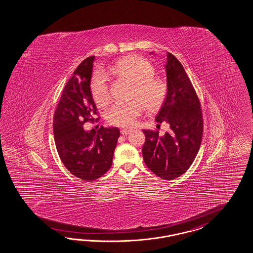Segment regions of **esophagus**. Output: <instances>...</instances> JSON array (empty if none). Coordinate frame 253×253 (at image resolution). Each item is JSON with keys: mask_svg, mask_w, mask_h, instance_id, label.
<instances>
[{"mask_svg": "<svg viewBox=\"0 0 253 253\" xmlns=\"http://www.w3.org/2000/svg\"><path fill=\"white\" fill-rule=\"evenodd\" d=\"M121 132L123 135H128L130 132V129H122Z\"/></svg>", "mask_w": 253, "mask_h": 253, "instance_id": "34e87169", "label": "esophagus"}]
</instances>
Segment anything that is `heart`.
<instances>
[{
    "instance_id": "heart-1",
    "label": "heart",
    "mask_w": 253,
    "mask_h": 253,
    "mask_svg": "<svg viewBox=\"0 0 253 253\" xmlns=\"http://www.w3.org/2000/svg\"><path fill=\"white\" fill-rule=\"evenodd\" d=\"M113 75L124 78L132 84L129 102H115L106 111L108 123L130 127L137 118L144 112V108L154 111L164 100L167 86L164 81L155 76L154 66L138 55H130L117 61L111 67ZM91 94L98 107H104L109 101V79L102 70H96L90 84Z\"/></svg>"
}]
</instances>
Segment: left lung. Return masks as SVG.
Returning a JSON list of instances; mask_svg holds the SVG:
<instances>
[{"label": "left lung", "instance_id": "8db88e82", "mask_svg": "<svg viewBox=\"0 0 253 253\" xmlns=\"http://www.w3.org/2000/svg\"><path fill=\"white\" fill-rule=\"evenodd\" d=\"M168 92L156 121L169 123L170 130L159 137L158 130H144L143 157L157 177L170 180L189 169L198 154L204 131L201 103L182 64L168 52Z\"/></svg>", "mask_w": 253, "mask_h": 253}]
</instances>
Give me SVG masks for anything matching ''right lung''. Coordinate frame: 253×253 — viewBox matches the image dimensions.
<instances>
[{"mask_svg":"<svg viewBox=\"0 0 253 253\" xmlns=\"http://www.w3.org/2000/svg\"><path fill=\"white\" fill-rule=\"evenodd\" d=\"M95 56L84 60L65 84L55 109L53 130L62 163L74 176L92 181L102 177L112 165L120 130L117 127L84 130L87 122H98L90 81Z\"/></svg>","mask_w":253,"mask_h":253,"instance_id":"add662e5","label":"right lung"}]
</instances>
